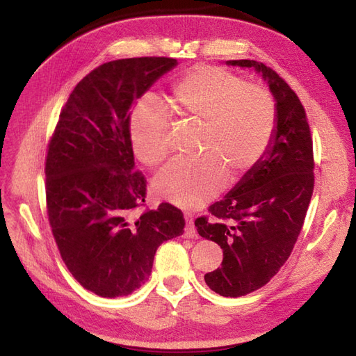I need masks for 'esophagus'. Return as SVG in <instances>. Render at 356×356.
I'll return each instance as SVG.
<instances>
[{
	"label": "esophagus",
	"mask_w": 356,
	"mask_h": 356,
	"mask_svg": "<svg viewBox=\"0 0 356 356\" xmlns=\"http://www.w3.org/2000/svg\"><path fill=\"white\" fill-rule=\"evenodd\" d=\"M186 238L188 239H195L197 238V232H196V227H195V221H193L191 215L190 213H186Z\"/></svg>",
	"instance_id": "esophagus-1"
}]
</instances>
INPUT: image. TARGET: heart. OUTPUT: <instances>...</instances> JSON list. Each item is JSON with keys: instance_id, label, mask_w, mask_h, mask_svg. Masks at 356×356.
<instances>
[{"instance_id": "obj_1", "label": "heart", "mask_w": 356, "mask_h": 356, "mask_svg": "<svg viewBox=\"0 0 356 356\" xmlns=\"http://www.w3.org/2000/svg\"><path fill=\"white\" fill-rule=\"evenodd\" d=\"M170 105L182 117L202 122L199 149L193 160H175L153 179L161 199L182 209H196L217 197L227 181L250 172L267 149L275 132L276 105L263 88L213 65H197L174 84ZM168 115L152 98L143 96L129 114L134 156L157 166L168 154Z\"/></svg>"}]
</instances>
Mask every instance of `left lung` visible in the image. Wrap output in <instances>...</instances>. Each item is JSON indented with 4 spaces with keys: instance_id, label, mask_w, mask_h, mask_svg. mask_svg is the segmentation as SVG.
Instances as JSON below:
<instances>
[{
    "instance_id": "1",
    "label": "left lung",
    "mask_w": 356,
    "mask_h": 356,
    "mask_svg": "<svg viewBox=\"0 0 356 356\" xmlns=\"http://www.w3.org/2000/svg\"><path fill=\"white\" fill-rule=\"evenodd\" d=\"M254 68L276 105V124L263 157L209 217L195 221L199 234L218 243L222 263L204 282L222 297H242L264 286L279 272L297 242L314 193V145L303 105L284 79L261 62L227 60Z\"/></svg>"
}]
</instances>
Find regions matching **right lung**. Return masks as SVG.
<instances>
[{
  "instance_id": "add662e5",
  "label": "right lung",
  "mask_w": 356,
  "mask_h": 356,
  "mask_svg": "<svg viewBox=\"0 0 356 356\" xmlns=\"http://www.w3.org/2000/svg\"><path fill=\"white\" fill-rule=\"evenodd\" d=\"M178 65L172 58L106 62L75 86L46 159L50 227L63 263L96 296L132 294L152 275L157 248L184 233L170 203L134 213L147 181L135 170L129 114L136 99Z\"/></svg>"
}]
</instances>
